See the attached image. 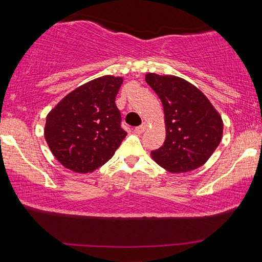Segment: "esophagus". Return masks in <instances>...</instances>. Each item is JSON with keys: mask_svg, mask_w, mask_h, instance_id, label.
<instances>
[{"mask_svg": "<svg viewBox=\"0 0 262 262\" xmlns=\"http://www.w3.org/2000/svg\"><path fill=\"white\" fill-rule=\"evenodd\" d=\"M145 127H147V126H145V123H143V125L136 127L135 129H134V132L136 133V134H142V133L145 130Z\"/></svg>", "mask_w": 262, "mask_h": 262, "instance_id": "34e87169", "label": "esophagus"}]
</instances>
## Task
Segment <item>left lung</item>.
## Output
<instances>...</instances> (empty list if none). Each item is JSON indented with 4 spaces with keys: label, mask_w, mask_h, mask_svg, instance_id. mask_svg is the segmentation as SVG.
Segmentation results:
<instances>
[{
    "label": "left lung",
    "mask_w": 262,
    "mask_h": 262,
    "mask_svg": "<svg viewBox=\"0 0 262 262\" xmlns=\"http://www.w3.org/2000/svg\"><path fill=\"white\" fill-rule=\"evenodd\" d=\"M145 81L161 99L166 137L151 157L171 173L202 166L219 147L223 121L209 99L184 78L149 73Z\"/></svg>",
    "instance_id": "obj_1"
}]
</instances>
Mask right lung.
<instances>
[{
  "mask_svg": "<svg viewBox=\"0 0 262 262\" xmlns=\"http://www.w3.org/2000/svg\"><path fill=\"white\" fill-rule=\"evenodd\" d=\"M122 77L111 75L75 89L46 117L45 139L52 154L64 167L77 173L104 165L127 133L115 96Z\"/></svg>",
  "mask_w": 262,
  "mask_h": 262,
  "instance_id": "add662e5",
  "label": "right lung"
}]
</instances>
